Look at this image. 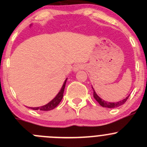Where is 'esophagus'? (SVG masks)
Returning a JSON list of instances; mask_svg holds the SVG:
<instances>
[{
	"label": "esophagus",
	"instance_id": "34e87169",
	"mask_svg": "<svg viewBox=\"0 0 147 147\" xmlns=\"http://www.w3.org/2000/svg\"><path fill=\"white\" fill-rule=\"evenodd\" d=\"M84 65H82V64H76L73 67V70L75 71V72H77V71L80 70V69H82L84 68Z\"/></svg>",
	"mask_w": 147,
	"mask_h": 147
}]
</instances>
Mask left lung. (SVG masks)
Returning <instances> with one entry per match:
<instances>
[{"mask_svg": "<svg viewBox=\"0 0 147 147\" xmlns=\"http://www.w3.org/2000/svg\"><path fill=\"white\" fill-rule=\"evenodd\" d=\"M93 92H94V93H93V96H94V98L95 99L96 101L98 102V103L100 104V105H101L102 107H107V108L118 107H119V106H121V105H124V104L126 102V101L127 100V99L129 98V96H128V97H127L125 99H124L123 100H121V101L117 102H108L105 101V100H102V99L100 98V97H99V96L97 95V94H96L95 91H94V90H93Z\"/></svg>", "mask_w": 147, "mask_h": 147, "instance_id": "1", "label": "left lung"}]
</instances>
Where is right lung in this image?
Returning a JSON list of instances; mask_svg holds the SVG:
<instances>
[{
    "label": "right lung",
    "mask_w": 147,
    "mask_h": 147,
    "mask_svg": "<svg viewBox=\"0 0 147 147\" xmlns=\"http://www.w3.org/2000/svg\"><path fill=\"white\" fill-rule=\"evenodd\" d=\"M67 79L65 80L64 84H63V87H62L61 90L59 92L58 94H57L55 97L53 99L52 101H50L49 103H47V105H44V106L38 107H30L31 109H33V110H41V111H49L53 109L54 108H55L57 105H59L60 102H61L62 99L63 97V93H64L65 87V84H66Z\"/></svg>",
    "instance_id": "1"
}]
</instances>
